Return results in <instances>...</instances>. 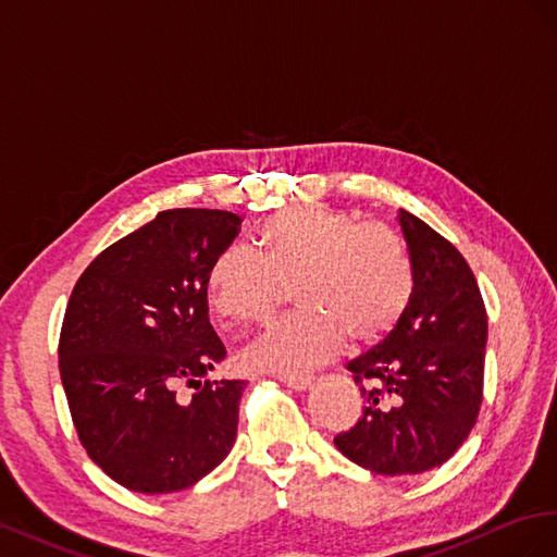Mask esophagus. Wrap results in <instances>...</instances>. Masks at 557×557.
Returning a JSON list of instances; mask_svg holds the SVG:
<instances>
[{"label":"esophagus","instance_id":"34e87169","mask_svg":"<svg viewBox=\"0 0 557 557\" xmlns=\"http://www.w3.org/2000/svg\"><path fill=\"white\" fill-rule=\"evenodd\" d=\"M284 385L296 389V392H306L312 385V377L310 375H282L280 377Z\"/></svg>","mask_w":557,"mask_h":557}]
</instances>
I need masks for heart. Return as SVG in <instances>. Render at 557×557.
<instances>
[{"instance_id": "1", "label": "heart", "mask_w": 557, "mask_h": 557, "mask_svg": "<svg viewBox=\"0 0 557 557\" xmlns=\"http://www.w3.org/2000/svg\"><path fill=\"white\" fill-rule=\"evenodd\" d=\"M261 257L228 247L208 275L212 308L235 324L261 322L284 289L304 310L270 324L247 349V363L280 375H306L341 352L345 338L375 345L404 320L416 294V268L404 237L380 224L324 208H300L263 221Z\"/></svg>"}]
</instances>
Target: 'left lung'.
<instances>
[{
	"instance_id": "1",
	"label": "left lung",
	"mask_w": 557,
	"mask_h": 557,
	"mask_svg": "<svg viewBox=\"0 0 557 557\" xmlns=\"http://www.w3.org/2000/svg\"><path fill=\"white\" fill-rule=\"evenodd\" d=\"M396 221L416 294L396 329L347 363L367 406L333 438L380 475L424 473L462 446L481 410L487 343L485 306L462 253L416 214L399 210Z\"/></svg>"
}]
</instances>
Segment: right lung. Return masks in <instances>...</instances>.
<instances>
[{
  "label": "right lung",
  "instance_id": "add662e5",
  "mask_svg": "<svg viewBox=\"0 0 557 557\" xmlns=\"http://www.w3.org/2000/svg\"><path fill=\"white\" fill-rule=\"evenodd\" d=\"M240 216L165 210L121 237L74 284L60 333V380L76 434L109 479L168 495L224 462L243 380H208L226 347L210 324L208 275ZM188 382L199 392L176 396Z\"/></svg>",
  "mask_w": 557,
  "mask_h": 557
}]
</instances>
